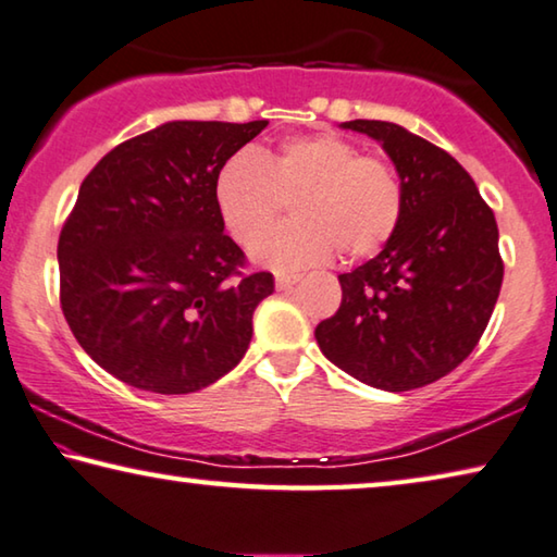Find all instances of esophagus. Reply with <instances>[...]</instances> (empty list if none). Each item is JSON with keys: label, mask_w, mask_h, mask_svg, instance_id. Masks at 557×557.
I'll return each mask as SVG.
<instances>
[{"label": "esophagus", "mask_w": 557, "mask_h": 557, "mask_svg": "<svg viewBox=\"0 0 557 557\" xmlns=\"http://www.w3.org/2000/svg\"><path fill=\"white\" fill-rule=\"evenodd\" d=\"M298 281H300V276H294V273H276V288L278 290L294 288Z\"/></svg>", "instance_id": "34e87169"}]
</instances>
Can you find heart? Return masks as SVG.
I'll use <instances>...</instances> for the list:
<instances>
[{"mask_svg":"<svg viewBox=\"0 0 557 557\" xmlns=\"http://www.w3.org/2000/svg\"><path fill=\"white\" fill-rule=\"evenodd\" d=\"M284 198L297 219L264 235ZM214 205L239 244L264 235L253 244V259L294 271L327 261L335 249L345 259L377 253L397 232L405 193L387 160L321 133L290 138L273 152H234L214 177Z\"/></svg>","mask_w":557,"mask_h":557,"instance_id":"obj_1","label":"heart"}]
</instances>
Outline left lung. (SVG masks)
<instances>
[{"label": "left lung", "mask_w": 557, "mask_h": 557, "mask_svg": "<svg viewBox=\"0 0 557 557\" xmlns=\"http://www.w3.org/2000/svg\"><path fill=\"white\" fill-rule=\"evenodd\" d=\"M343 127L389 154L405 209L385 249L341 273V308L318 323L315 341L364 385L424 387L469 358L494 313L504 281L496 216L469 172L430 140L385 121Z\"/></svg>", "instance_id": "left-lung-1"}]
</instances>
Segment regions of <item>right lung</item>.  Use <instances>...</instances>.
Returning a JSON list of instances; mask_svg holds the SVG:
<instances>
[{"instance_id": "add662e5", "label": "right lung", "mask_w": 557, "mask_h": 557, "mask_svg": "<svg viewBox=\"0 0 557 557\" xmlns=\"http://www.w3.org/2000/svg\"><path fill=\"white\" fill-rule=\"evenodd\" d=\"M269 121H172L117 145L81 182L59 236L61 311L125 385L187 395L239 364L273 294L214 205L219 168Z\"/></svg>"}]
</instances>
